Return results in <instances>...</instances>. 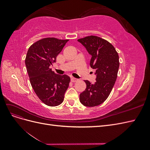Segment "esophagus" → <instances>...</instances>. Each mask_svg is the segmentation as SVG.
Wrapping results in <instances>:
<instances>
[{
    "label": "esophagus",
    "mask_w": 150,
    "mask_h": 150,
    "mask_svg": "<svg viewBox=\"0 0 150 150\" xmlns=\"http://www.w3.org/2000/svg\"><path fill=\"white\" fill-rule=\"evenodd\" d=\"M71 82H72V83H75V82H76V81H78V79H76V78H72L71 79Z\"/></svg>",
    "instance_id": "1"
}]
</instances>
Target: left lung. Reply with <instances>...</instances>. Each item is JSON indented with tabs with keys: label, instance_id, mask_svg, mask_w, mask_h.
Instances as JSON below:
<instances>
[{
	"label": "left lung",
	"instance_id": "left-lung-1",
	"mask_svg": "<svg viewBox=\"0 0 150 150\" xmlns=\"http://www.w3.org/2000/svg\"><path fill=\"white\" fill-rule=\"evenodd\" d=\"M91 56L90 66L96 69V82L85 80L86 88L80 94L79 101L84 106L94 107L102 104L110 95L117 78L120 66L119 56L107 40L91 35L78 40Z\"/></svg>",
	"mask_w": 150,
	"mask_h": 150
}]
</instances>
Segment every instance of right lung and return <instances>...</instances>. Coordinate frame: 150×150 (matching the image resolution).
Listing matches in <instances>:
<instances>
[{
    "instance_id": "1",
    "label": "right lung",
    "mask_w": 150,
    "mask_h": 150,
    "mask_svg": "<svg viewBox=\"0 0 150 150\" xmlns=\"http://www.w3.org/2000/svg\"><path fill=\"white\" fill-rule=\"evenodd\" d=\"M69 40L54 38L40 39L29 48L25 63L30 82L40 101L49 106H56L64 101L70 78L58 75L50 66Z\"/></svg>"
}]
</instances>
